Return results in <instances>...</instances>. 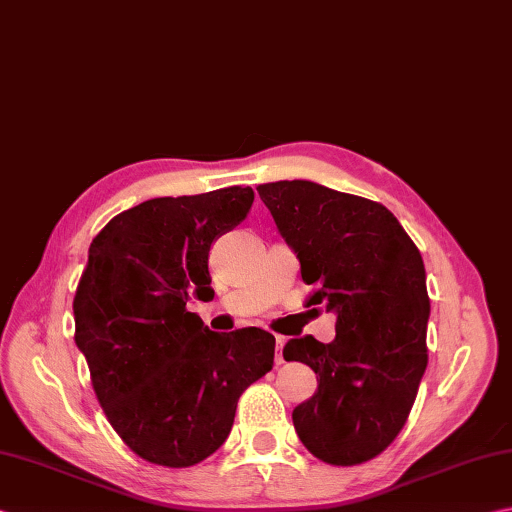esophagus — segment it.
<instances>
[{
  "instance_id": "34e87169",
  "label": "esophagus",
  "mask_w": 512,
  "mask_h": 512,
  "mask_svg": "<svg viewBox=\"0 0 512 512\" xmlns=\"http://www.w3.org/2000/svg\"><path fill=\"white\" fill-rule=\"evenodd\" d=\"M284 344H286V337L277 335V337H275V364H284V357H282Z\"/></svg>"
}]
</instances>
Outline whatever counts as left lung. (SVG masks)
<instances>
[{
    "label": "left lung",
    "instance_id": "1",
    "mask_svg": "<svg viewBox=\"0 0 512 512\" xmlns=\"http://www.w3.org/2000/svg\"><path fill=\"white\" fill-rule=\"evenodd\" d=\"M299 259L310 304L337 317L330 344L295 337L284 359L315 370L293 410L302 444L333 466L368 462L404 428L428 364L424 259L390 210L304 179L257 188Z\"/></svg>",
    "mask_w": 512,
    "mask_h": 512
}]
</instances>
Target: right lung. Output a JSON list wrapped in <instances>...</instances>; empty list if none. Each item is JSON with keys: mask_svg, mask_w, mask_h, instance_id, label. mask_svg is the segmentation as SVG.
<instances>
[{"mask_svg": "<svg viewBox=\"0 0 512 512\" xmlns=\"http://www.w3.org/2000/svg\"><path fill=\"white\" fill-rule=\"evenodd\" d=\"M253 199L250 186L148 199L110 219L88 248L75 344L110 426L150 464L186 468L213 455L239 395L273 368L266 330L215 333L186 308L193 295H215L210 246L244 222Z\"/></svg>", "mask_w": 512, "mask_h": 512, "instance_id": "right-lung-1", "label": "right lung"}]
</instances>
